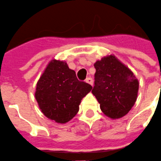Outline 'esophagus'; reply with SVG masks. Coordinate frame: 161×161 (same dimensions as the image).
Masks as SVG:
<instances>
[{"label": "esophagus", "mask_w": 161, "mask_h": 161, "mask_svg": "<svg viewBox=\"0 0 161 161\" xmlns=\"http://www.w3.org/2000/svg\"><path fill=\"white\" fill-rule=\"evenodd\" d=\"M86 82L87 83L90 84V85H91V86H93V79H92V78H90V77L86 78Z\"/></svg>", "instance_id": "esophagus-1"}]
</instances>
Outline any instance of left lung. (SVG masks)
<instances>
[{"label":"left lung","instance_id":"left-lung-1","mask_svg":"<svg viewBox=\"0 0 161 161\" xmlns=\"http://www.w3.org/2000/svg\"><path fill=\"white\" fill-rule=\"evenodd\" d=\"M94 86L101 111L112 119L128 113L136 101L138 81L133 72L114 56H108L94 64Z\"/></svg>","mask_w":161,"mask_h":161}]
</instances>
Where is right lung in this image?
Here are the masks:
<instances>
[{"mask_svg": "<svg viewBox=\"0 0 161 161\" xmlns=\"http://www.w3.org/2000/svg\"><path fill=\"white\" fill-rule=\"evenodd\" d=\"M91 90L90 84L77 79L67 63L53 60L37 82L35 98L46 117L65 124L77 114L81 101Z\"/></svg>", "mask_w": 161, "mask_h": 161, "instance_id": "add662e5", "label": "right lung"}]
</instances>
